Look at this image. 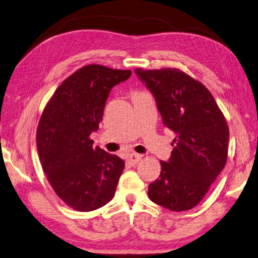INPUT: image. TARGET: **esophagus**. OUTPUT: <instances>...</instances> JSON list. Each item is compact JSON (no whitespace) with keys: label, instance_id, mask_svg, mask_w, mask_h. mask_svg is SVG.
Returning <instances> with one entry per match:
<instances>
[{"label":"esophagus","instance_id":"obj_1","mask_svg":"<svg viewBox=\"0 0 258 258\" xmlns=\"http://www.w3.org/2000/svg\"><path fill=\"white\" fill-rule=\"evenodd\" d=\"M142 160V155L141 154H136V153H132L129 154V157L126 158V161H128L129 164H132V166H135V164H137L139 161Z\"/></svg>","mask_w":258,"mask_h":258}]
</instances>
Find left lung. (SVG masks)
Segmentation results:
<instances>
[{"label":"left lung","instance_id":"8db88e82","mask_svg":"<svg viewBox=\"0 0 258 258\" xmlns=\"http://www.w3.org/2000/svg\"><path fill=\"white\" fill-rule=\"evenodd\" d=\"M135 73L153 95L164 126L175 138L158 179L149 185L150 199L171 212L192 209L204 199L225 167L229 126L213 95L177 69Z\"/></svg>","mask_w":258,"mask_h":258}]
</instances>
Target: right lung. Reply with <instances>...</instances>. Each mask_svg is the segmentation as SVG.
Instances as JSON below:
<instances>
[{"mask_svg":"<svg viewBox=\"0 0 258 258\" xmlns=\"http://www.w3.org/2000/svg\"><path fill=\"white\" fill-rule=\"evenodd\" d=\"M130 75L84 66L58 87L42 113L36 132L42 168L57 196L79 212L98 209L115 194L124 161L92 146L89 137L99 129L112 88Z\"/></svg>","mask_w":258,"mask_h":258,"instance_id":"obj_1","label":"right lung"}]
</instances>
